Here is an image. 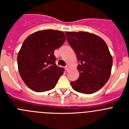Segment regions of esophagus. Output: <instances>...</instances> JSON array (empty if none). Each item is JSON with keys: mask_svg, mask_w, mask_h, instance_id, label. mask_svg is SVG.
Wrapping results in <instances>:
<instances>
[{"mask_svg": "<svg viewBox=\"0 0 129 129\" xmlns=\"http://www.w3.org/2000/svg\"><path fill=\"white\" fill-rule=\"evenodd\" d=\"M65 68H66V70H67V71H68V69H69V65H68V64H67V65L65 67Z\"/></svg>", "mask_w": 129, "mask_h": 129, "instance_id": "34e87169", "label": "esophagus"}]
</instances>
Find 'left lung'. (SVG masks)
Returning <instances> with one entry per match:
<instances>
[{
	"instance_id": "left-lung-1",
	"label": "left lung",
	"mask_w": 129,
	"mask_h": 129,
	"mask_svg": "<svg viewBox=\"0 0 129 129\" xmlns=\"http://www.w3.org/2000/svg\"><path fill=\"white\" fill-rule=\"evenodd\" d=\"M67 41L79 62V78L71 81L73 89L90 94L103 87L110 76L112 57L105 42L95 34L66 31Z\"/></svg>"
}]
</instances>
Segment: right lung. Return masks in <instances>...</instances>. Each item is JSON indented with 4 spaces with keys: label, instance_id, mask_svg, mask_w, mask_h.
Returning <instances> with one entry per match:
<instances>
[{
    "label": "right lung",
    "instance_id": "add662e5",
    "mask_svg": "<svg viewBox=\"0 0 129 129\" xmlns=\"http://www.w3.org/2000/svg\"><path fill=\"white\" fill-rule=\"evenodd\" d=\"M66 40L62 31H38L25 39L17 55L20 76L28 87L37 92L53 89L64 68L55 64L54 50Z\"/></svg>",
    "mask_w": 129,
    "mask_h": 129
}]
</instances>
